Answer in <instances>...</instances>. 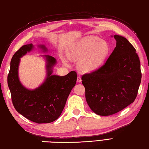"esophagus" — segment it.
I'll return each mask as SVG.
<instances>
[{
    "label": "esophagus",
    "mask_w": 149,
    "mask_h": 149,
    "mask_svg": "<svg viewBox=\"0 0 149 149\" xmlns=\"http://www.w3.org/2000/svg\"><path fill=\"white\" fill-rule=\"evenodd\" d=\"M82 82V78L80 77V76H78L77 77V82Z\"/></svg>",
    "instance_id": "34e87169"
}]
</instances>
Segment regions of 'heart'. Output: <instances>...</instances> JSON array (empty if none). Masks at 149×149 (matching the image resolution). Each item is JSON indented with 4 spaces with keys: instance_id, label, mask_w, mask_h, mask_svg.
<instances>
[{
    "instance_id": "heart-1",
    "label": "heart",
    "mask_w": 149,
    "mask_h": 149,
    "mask_svg": "<svg viewBox=\"0 0 149 149\" xmlns=\"http://www.w3.org/2000/svg\"><path fill=\"white\" fill-rule=\"evenodd\" d=\"M110 50L107 41L96 36L82 38L75 43L70 50L72 58H80V69L85 72L93 71L104 63Z\"/></svg>"
}]
</instances>
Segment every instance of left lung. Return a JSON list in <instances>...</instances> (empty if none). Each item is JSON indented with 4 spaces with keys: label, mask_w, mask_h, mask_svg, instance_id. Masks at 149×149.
<instances>
[{
    "label": "left lung",
    "mask_w": 149,
    "mask_h": 149,
    "mask_svg": "<svg viewBox=\"0 0 149 149\" xmlns=\"http://www.w3.org/2000/svg\"><path fill=\"white\" fill-rule=\"evenodd\" d=\"M116 47L103 65L82 77L86 99L91 110L108 116L135 100L141 80L140 61L125 38L115 35Z\"/></svg>",
    "instance_id": "left-lung-1"
}]
</instances>
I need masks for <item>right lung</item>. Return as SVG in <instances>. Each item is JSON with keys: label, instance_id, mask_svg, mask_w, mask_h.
<instances>
[{"label": "right lung", "instance_id": "obj_1", "mask_svg": "<svg viewBox=\"0 0 149 149\" xmlns=\"http://www.w3.org/2000/svg\"><path fill=\"white\" fill-rule=\"evenodd\" d=\"M33 45L21 47L12 58L8 85L12 95L14 108L26 119L36 123H49L56 120L65 107L67 98L77 82V72L72 71L65 76L52 74V67L56 60L45 55L47 61V78L38 88L28 89L22 85L18 77L20 58L33 49ZM40 47L44 52L47 49L44 45Z\"/></svg>", "mask_w": 149, "mask_h": 149}]
</instances>
